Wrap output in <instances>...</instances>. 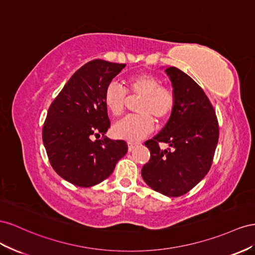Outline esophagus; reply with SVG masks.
I'll list each match as a JSON object with an SVG mask.
<instances>
[{
	"mask_svg": "<svg viewBox=\"0 0 255 255\" xmlns=\"http://www.w3.org/2000/svg\"><path fill=\"white\" fill-rule=\"evenodd\" d=\"M127 144H128V150H129V151H131V150L136 146V145H137V143L131 142V141H129Z\"/></svg>",
	"mask_w": 255,
	"mask_h": 255,
	"instance_id": "1",
	"label": "esophagus"
}]
</instances>
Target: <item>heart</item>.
<instances>
[{
  "mask_svg": "<svg viewBox=\"0 0 255 255\" xmlns=\"http://www.w3.org/2000/svg\"><path fill=\"white\" fill-rule=\"evenodd\" d=\"M127 94L140 96L136 111L128 115L113 127L115 136L125 140H139L154 128V121L163 123L168 120L176 105V94L173 87L162 85L161 80L150 72H137L125 81V89L116 83H110L105 91L104 101L112 115L120 116L125 110Z\"/></svg>",
  "mask_w": 255,
  "mask_h": 255,
  "instance_id": "heart-1",
  "label": "heart"
}]
</instances>
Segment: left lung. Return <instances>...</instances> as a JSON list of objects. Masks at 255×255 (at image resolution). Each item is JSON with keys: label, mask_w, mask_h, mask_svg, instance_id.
Segmentation results:
<instances>
[{"label": "left lung", "mask_w": 255, "mask_h": 255, "mask_svg": "<svg viewBox=\"0 0 255 255\" xmlns=\"http://www.w3.org/2000/svg\"><path fill=\"white\" fill-rule=\"evenodd\" d=\"M176 105L166 125L145 142L149 161L142 168V177L152 190L176 198L198 185L213 164L219 139L215 109L202 87L184 71L168 67ZM160 142L170 147L163 151Z\"/></svg>", "instance_id": "left-lung-1"}]
</instances>
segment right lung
<instances>
[{
	"mask_svg": "<svg viewBox=\"0 0 255 255\" xmlns=\"http://www.w3.org/2000/svg\"><path fill=\"white\" fill-rule=\"evenodd\" d=\"M124 67L125 64L90 61L71 76L49 107L43 145L53 170L72 185L87 188L101 183L128 150L124 140L105 135L111 127L105 91ZM93 135L96 141H91Z\"/></svg>",
	"mask_w": 255,
	"mask_h": 255,
	"instance_id": "obj_1",
	"label": "right lung"
}]
</instances>
